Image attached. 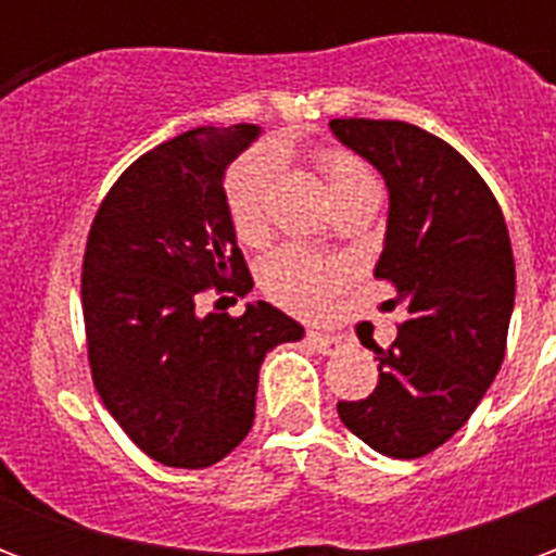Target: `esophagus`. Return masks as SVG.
<instances>
[{"mask_svg":"<svg viewBox=\"0 0 556 556\" xmlns=\"http://www.w3.org/2000/svg\"><path fill=\"white\" fill-rule=\"evenodd\" d=\"M306 339H309V345H313L318 354H339V351L349 349V339L339 337V333H321V330H313Z\"/></svg>","mask_w":556,"mask_h":556,"instance_id":"esophagus-1","label":"esophagus"}]
</instances>
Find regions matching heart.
Instances as JSON below:
<instances>
[{
    "instance_id": "b5f03b06",
    "label": "heart",
    "mask_w": 556,
    "mask_h": 556,
    "mask_svg": "<svg viewBox=\"0 0 556 556\" xmlns=\"http://www.w3.org/2000/svg\"><path fill=\"white\" fill-rule=\"evenodd\" d=\"M315 160L318 169L325 172V181L333 195L354 184L372 181L363 160L342 148H321ZM274 169L277 160L270 151H253L238 160L226 175V207H229L231 229L241 241H258L265 231V193ZM339 282H342V265L337 258L309 253L294 243L274 250L262 265V289L291 313H318L330 301Z\"/></svg>"
}]
</instances>
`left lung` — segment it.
Returning <instances> with one entry per match:
<instances>
[{
	"instance_id": "obj_1",
	"label": "left lung",
	"mask_w": 556,
	"mask_h": 556,
	"mask_svg": "<svg viewBox=\"0 0 556 556\" xmlns=\"http://www.w3.org/2000/svg\"><path fill=\"white\" fill-rule=\"evenodd\" d=\"M333 137L369 160L390 190L375 277L408 318L375 345L378 387L339 402V419L390 458H419L465 426L501 369L515 303L506 219L489 184L453 146L408 122L333 118Z\"/></svg>"
}]
</instances>
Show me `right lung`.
Masks as SVG:
<instances>
[{
	"mask_svg": "<svg viewBox=\"0 0 556 556\" xmlns=\"http://www.w3.org/2000/svg\"><path fill=\"white\" fill-rule=\"evenodd\" d=\"M255 125L195 127L134 160L94 214L83 255L91 381L127 438L166 467L217 465L253 429L258 369L303 327L253 289L223 178ZM219 301L214 309H219Z\"/></svg>",
	"mask_w": 556,
	"mask_h": 556,
	"instance_id": "obj_1",
	"label": "right lung"
}]
</instances>
